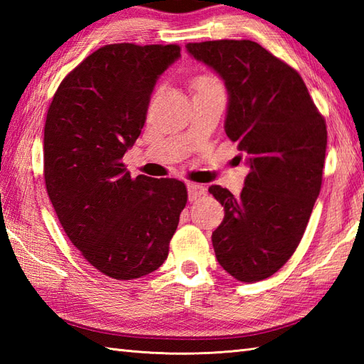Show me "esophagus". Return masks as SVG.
<instances>
[{
    "label": "esophagus",
    "mask_w": 364,
    "mask_h": 364,
    "mask_svg": "<svg viewBox=\"0 0 364 364\" xmlns=\"http://www.w3.org/2000/svg\"><path fill=\"white\" fill-rule=\"evenodd\" d=\"M188 194H189V200H197L206 194V189L202 186V184L188 183Z\"/></svg>",
    "instance_id": "esophagus-1"
}]
</instances>
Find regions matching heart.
<instances>
[{"mask_svg": "<svg viewBox=\"0 0 364 364\" xmlns=\"http://www.w3.org/2000/svg\"><path fill=\"white\" fill-rule=\"evenodd\" d=\"M219 86V82L213 76H200L194 82V89H206V87H215Z\"/></svg>", "mask_w": 364, "mask_h": 364, "instance_id": "b5f03b06", "label": "heart"}]
</instances>
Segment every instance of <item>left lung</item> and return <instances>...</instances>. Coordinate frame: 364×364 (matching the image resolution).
<instances>
[{
  "instance_id": "left-lung-1",
  "label": "left lung",
  "mask_w": 364,
  "mask_h": 364,
  "mask_svg": "<svg viewBox=\"0 0 364 364\" xmlns=\"http://www.w3.org/2000/svg\"><path fill=\"white\" fill-rule=\"evenodd\" d=\"M225 81V133L250 167L235 197L211 186L223 220L211 236L219 264L239 282L274 275L296 252L322 184L326 119L301 76L252 41L188 43Z\"/></svg>"
}]
</instances>
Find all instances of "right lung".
Returning <instances> with one entry per match:
<instances>
[{"mask_svg":"<svg viewBox=\"0 0 364 364\" xmlns=\"http://www.w3.org/2000/svg\"><path fill=\"white\" fill-rule=\"evenodd\" d=\"M178 45H105L59 84L43 133V178L65 235L100 272L133 280L162 266L188 202L175 178H131L123 154L141 134Z\"/></svg>","mask_w":364,"mask_h":364,"instance_id":"add662e5","label":"right lung"}]
</instances>
